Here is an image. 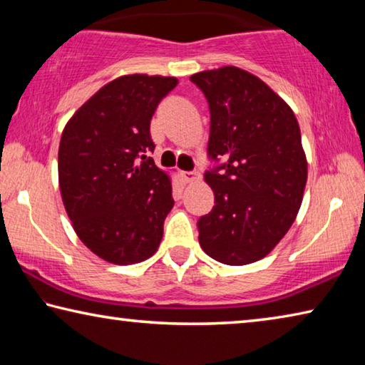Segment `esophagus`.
<instances>
[{"label": "esophagus", "instance_id": "esophagus-1", "mask_svg": "<svg viewBox=\"0 0 365 365\" xmlns=\"http://www.w3.org/2000/svg\"><path fill=\"white\" fill-rule=\"evenodd\" d=\"M201 178V175L197 174V172H183V180L187 183H193V182H197Z\"/></svg>", "mask_w": 365, "mask_h": 365}]
</instances>
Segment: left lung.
Returning a JSON list of instances; mask_svg holds the SVG:
<instances>
[{
  "label": "left lung",
  "mask_w": 365,
  "mask_h": 365,
  "mask_svg": "<svg viewBox=\"0 0 365 365\" xmlns=\"http://www.w3.org/2000/svg\"><path fill=\"white\" fill-rule=\"evenodd\" d=\"M211 113L207 154L227 163L207 170L215 206L197 220L200 245L227 265L269 255L293 225L307 182V160L292 108L240 67L190 77Z\"/></svg>",
  "instance_id": "8db88e82"
}]
</instances>
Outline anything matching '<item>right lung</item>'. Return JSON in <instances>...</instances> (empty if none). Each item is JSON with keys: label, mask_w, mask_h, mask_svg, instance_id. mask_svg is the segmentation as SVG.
I'll list each match as a JSON object with an SVG mask.
<instances>
[{"label": "right lung", "mask_w": 365, "mask_h": 365, "mask_svg": "<svg viewBox=\"0 0 365 365\" xmlns=\"http://www.w3.org/2000/svg\"><path fill=\"white\" fill-rule=\"evenodd\" d=\"M177 83L175 77L122 76L80 106L63 130L58 172L66 212L86 248L110 264L145 261L163 240L172 183L145 153L154 151V110Z\"/></svg>", "instance_id": "1"}]
</instances>
